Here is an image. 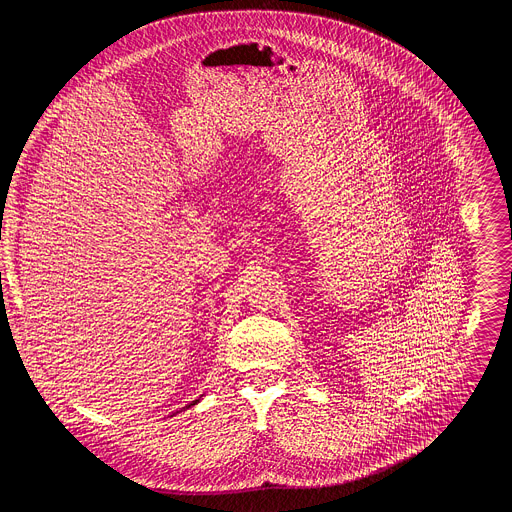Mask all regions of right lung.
Here are the masks:
<instances>
[{
    "label": "right lung",
    "mask_w": 512,
    "mask_h": 512,
    "mask_svg": "<svg viewBox=\"0 0 512 512\" xmlns=\"http://www.w3.org/2000/svg\"><path fill=\"white\" fill-rule=\"evenodd\" d=\"M194 403H196V401H194ZM194 403H190V405H194ZM190 405H188V407H190Z\"/></svg>",
    "instance_id": "add662e5"
}]
</instances>
